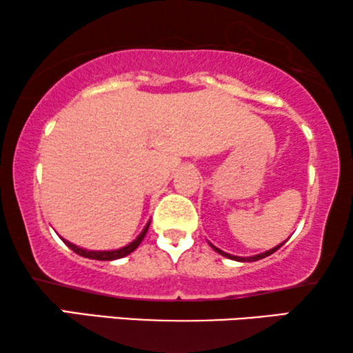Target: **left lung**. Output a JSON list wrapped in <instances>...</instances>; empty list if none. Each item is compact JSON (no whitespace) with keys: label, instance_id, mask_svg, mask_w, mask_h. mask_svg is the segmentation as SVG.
<instances>
[{"label":"left lung","instance_id":"obj_1","mask_svg":"<svg viewBox=\"0 0 353 353\" xmlns=\"http://www.w3.org/2000/svg\"><path fill=\"white\" fill-rule=\"evenodd\" d=\"M284 244V243H283ZM283 244H279V245H276V248H273V249H270V250H267V252H263V254H259V255H254V257H236V255H231V254H226V252H223V250H220L219 248H215V245H212V249L214 250H216V252H219L220 255H223V257H228V259H231V260H238V262H255V260H260V259H265V257H268V255H272L273 252H276V250L281 248Z\"/></svg>","mask_w":353,"mask_h":353}]
</instances>
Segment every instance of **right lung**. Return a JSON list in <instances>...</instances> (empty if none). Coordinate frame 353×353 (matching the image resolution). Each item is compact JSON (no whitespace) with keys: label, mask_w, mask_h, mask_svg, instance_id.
<instances>
[{"label":"right lung","mask_w":353,"mask_h":353,"mask_svg":"<svg viewBox=\"0 0 353 353\" xmlns=\"http://www.w3.org/2000/svg\"><path fill=\"white\" fill-rule=\"evenodd\" d=\"M149 223H151V221H149ZM149 223H148L146 226H144V230L141 231V234H139L138 238L133 241V243H130L128 245H125V248L117 249V250H86V249L77 248L75 244L69 243V241H65V239H62V241H64L67 248H70L72 250H74L75 254H79V255H81V257H85V259H93V260H115V259H122V257H125V255L132 254L133 250L137 249L139 244H141V241L144 239V236H146V233H148Z\"/></svg>","instance_id":"obj_1"}]
</instances>
